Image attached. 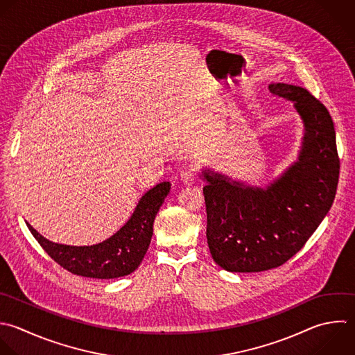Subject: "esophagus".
Returning a JSON list of instances; mask_svg holds the SVG:
<instances>
[{"label":"esophagus","mask_w":355,"mask_h":355,"mask_svg":"<svg viewBox=\"0 0 355 355\" xmlns=\"http://www.w3.org/2000/svg\"><path fill=\"white\" fill-rule=\"evenodd\" d=\"M180 180L184 183V184H191L194 183L196 180V175L191 172V171H183L180 173Z\"/></svg>","instance_id":"esophagus-1"}]
</instances>
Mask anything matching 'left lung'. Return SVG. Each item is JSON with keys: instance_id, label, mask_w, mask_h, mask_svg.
<instances>
[{"instance_id": "obj_1", "label": "left lung", "mask_w": 355, "mask_h": 355, "mask_svg": "<svg viewBox=\"0 0 355 355\" xmlns=\"http://www.w3.org/2000/svg\"><path fill=\"white\" fill-rule=\"evenodd\" d=\"M269 92L293 101L302 121L297 161L265 189L202 171L208 247L229 272H261L288 261L320 225L337 190L340 159L326 107L298 86L272 83Z\"/></svg>"}]
</instances>
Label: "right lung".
<instances>
[{
    "label": "right lung",
    "instance_id": "right-lung-1",
    "mask_svg": "<svg viewBox=\"0 0 355 355\" xmlns=\"http://www.w3.org/2000/svg\"><path fill=\"white\" fill-rule=\"evenodd\" d=\"M169 190V182L148 190L140 198L130 219L114 236L93 245L53 243L28 222L26 225L43 250L64 269L85 277L115 279L130 275L141 263L151 243L155 215Z\"/></svg>",
    "mask_w": 355,
    "mask_h": 355
}]
</instances>
